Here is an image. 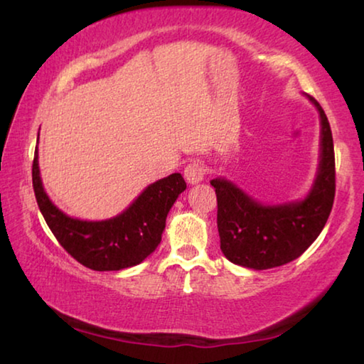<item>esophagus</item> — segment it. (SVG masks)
I'll return each instance as SVG.
<instances>
[{"mask_svg":"<svg viewBox=\"0 0 364 364\" xmlns=\"http://www.w3.org/2000/svg\"><path fill=\"white\" fill-rule=\"evenodd\" d=\"M205 171V165L199 162V160H194V162L188 164L186 168H184V178H186V181L189 184H197L204 180Z\"/></svg>","mask_w":364,"mask_h":364,"instance_id":"1","label":"esophagus"}]
</instances>
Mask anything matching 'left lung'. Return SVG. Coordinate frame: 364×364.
I'll return each mask as SVG.
<instances>
[{"mask_svg":"<svg viewBox=\"0 0 364 364\" xmlns=\"http://www.w3.org/2000/svg\"><path fill=\"white\" fill-rule=\"evenodd\" d=\"M321 119V154L313 188L304 200L263 205L236 184L215 178L220 249L228 260L245 268L268 269L299 258L315 242L329 218L336 196L332 132L323 107L308 96Z\"/></svg>","mask_w":364,"mask_h":364,"instance_id":"obj_1","label":"left lung"}]
</instances>
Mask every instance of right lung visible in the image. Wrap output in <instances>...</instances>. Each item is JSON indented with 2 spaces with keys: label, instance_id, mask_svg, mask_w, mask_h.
Wrapping results in <instances>:
<instances>
[{
  "label": "right lung",
  "instance_id": "1",
  "mask_svg": "<svg viewBox=\"0 0 364 364\" xmlns=\"http://www.w3.org/2000/svg\"><path fill=\"white\" fill-rule=\"evenodd\" d=\"M32 180L36 202L49 230L78 263L95 271L130 268L149 257L162 241L171 205L186 189L183 176L173 173L149 184L117 217L85 221L70 218L49 200L40 178L38 149L33 157Z\"/></svg>",
  "mask_w": 364,
  "mask_h": 364
}]
</instances>
